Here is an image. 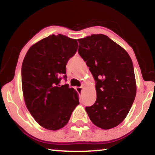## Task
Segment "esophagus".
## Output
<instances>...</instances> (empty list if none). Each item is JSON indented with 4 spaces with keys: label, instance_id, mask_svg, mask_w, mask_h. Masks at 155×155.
Instances as JSON below:
<instances>
[{
    "label": "esophagus",
    "instance_id": "obj_1",
    "mask_svg": "<svg viewBox=\"0 0 155 155\" xmlns=\"http://www.w3.org/2000/svg\"><path fill=\"white\" fill-rule=\"evenodd\" d=\"M82 90L83 88L81 87H77V88H76V90H77V91L78 93H81L82 92Z\"/></svg>",
    "mask_w": 155,
    "mask_h": 155
}]
</instances>
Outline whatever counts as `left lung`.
I'll use <instances>...</instances> for the list:
<instances>
[{"instance_id": "1", "label": "left lung", "mask_w": 155, "mask_h": 155, "mask_svg": "<svg viewBox=\"0 0 155 155\" xmlns=\"http://www.w3.org/2000/svg\"><path fill=\"white\" fill-rule=\"evenodd\" d=\"M78 52L96 82L97 98L85 110L99 128L110 129L127 117L136 95L134 68L121 46L103 34L77 40Z\"/></svg>"}]
</instances>
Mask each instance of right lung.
<instances>
[{"mask_svg":"<svg viewBox=\"0 0 155 155\" xmlns=\"http://www.w3.org/2000/svg\"><path fill=\"white\" fill-rule=\"evenodd\" d=\"M78 48L77 40L51 35L28 50L22 65V86L26 105L36 122L48 130L67 124L79 100L67 81L66 65Z\"/></svg>","mask_w":155,"mask_h":155,"instance_id":"obj_1","label":"right lung"}]
</instances>
